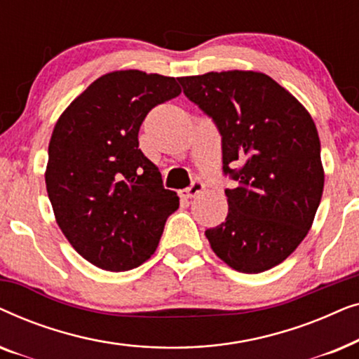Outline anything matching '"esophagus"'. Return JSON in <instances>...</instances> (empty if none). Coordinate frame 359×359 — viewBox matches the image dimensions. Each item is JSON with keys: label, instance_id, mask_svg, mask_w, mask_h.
Segmentation results:
<instances>
[{"label": "esophagus", "instance_id": "1", "mask_svg": "<svg viewBox=\"0 0 359 359\" xmlns=\"http://www.w3.org/2000/svg\"><path fill=\"white\" fill-rule=\"evenodd\" d=\"M203 191H204V183L203 181L196 180V181H193V184H191L189 188H186L183 191V196H186V198H196V196L203 193Z\"/></svg>", "mask_w": 359, "mask_h": 359}]
</instances>
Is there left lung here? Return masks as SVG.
<instances>
[{"label":"left lung","instance_id":"8db88e82","mask_svg":"<svg viewBox=\"0 0 359 359\" xmlns=\"http://www.w3.org/2000/svg\"><path fill=\"white\" fill-rule=\"evenodd\" d=\"M184 96L222 137L229 214L205 230L210 248L240 273L283 263L306 237L323 191L320 140L291 93L257 72L178 78Z\"/></svg>","mask_w":359,"mask_h":359}]
</instances>
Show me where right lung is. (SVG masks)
I'll return each instance as SVG.
<instances>
[{"label": "right lung", "instance_id": "right-lung-1", "mask_svg": "<svg viewBox=\"0 0 359 359\" xmlns=\"http://www.w3.org/2000/svg\"><path fill=\"white\" fill-rule=\"evenodd\" d=\"M181 93L176 78L139 70L93 81L57 121L46 184L58 227L83 258L127 271L158 247L180 198L139 149L147 114Z\"/></svg>", "mask_w": 359, "mask_h": 359}]
</instances>
